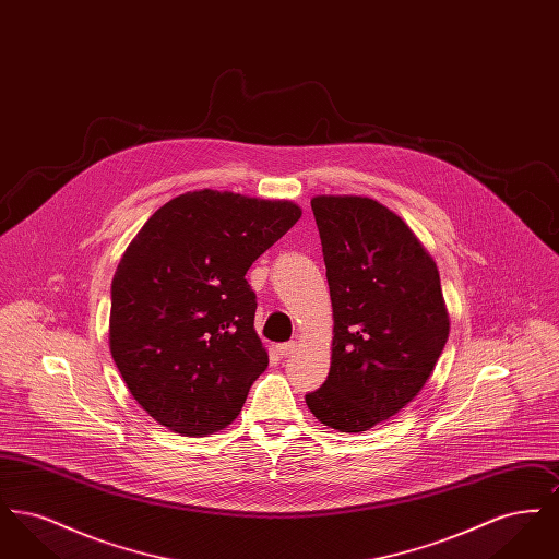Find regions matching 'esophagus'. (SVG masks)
<instances>
[{"instance_id":"obj_1","label":"esophagus","mask_w":559,"mask_h":559,"mask_svg":"<svg viewBox=\"0 0 559 559\" xmlns=\"http://www.w3.org/2000/svg\"><path fill=\"white\" fill-rule=\"evenodd\" d=\"M295 347H297V342H287V344H278L276 352H278L281 356H289V354L295 352Z\"/></svg>"}]
</instances>
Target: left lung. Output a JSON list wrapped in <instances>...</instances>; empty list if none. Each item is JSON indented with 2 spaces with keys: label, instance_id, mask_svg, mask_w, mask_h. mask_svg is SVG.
Here are the masks:
<instances>
[{
  "label": "left lung",
  "instance_id": "1",
  "mask_svg": "<svg viewBox=\"0 0 559 559\" xmlns=\"http://www.w3.org/2000/svg\"><path fill=\"white\" fill-rule=\"evenodd\" d=\"M333 306L331 369L306 396L320 424L360 433L424 390L451 331L433 258L369 197L312 201Z\"/></svg>",
  "mask_w": 559,
  "mask_h": 559
}]
</instances>
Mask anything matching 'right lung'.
Returning a JSON list of instances; mask_svg holds the SVG:
<instances>
[{
	"instance_id": "obj_1",
	"label": "right lung",
	"mask_w": 559,
	"mask_h": 559,
	"mask_svg": "<svg viewBox=\"0 0 559 559\" xmlns=\"http://www.w3.org/2000/svg\"><path fill=\"white\" fill-rule=\"evenodd\" d=\"M299 217L293 201L203 188L167 201L128 245L110 285L108 346L160 426L201 438L239 417L267 367L245 274Z\"/></svg>"
}]
</instances>
